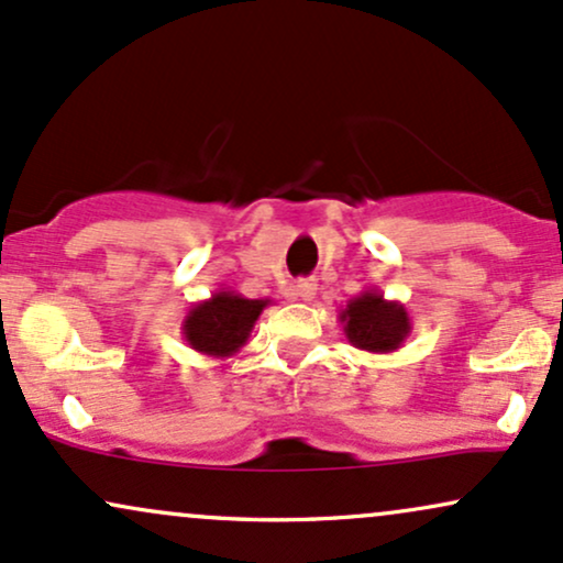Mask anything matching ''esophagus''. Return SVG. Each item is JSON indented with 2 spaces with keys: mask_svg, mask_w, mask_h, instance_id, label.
<instances>
[{
  "mask_svg": "<svg viewBox=\"0 0 563 563\" xmlns=\"http://www.w3.org/2000/svg\"><path fill=\"white\" fill-rule=\"evenodd\" d=\"M314 294H317V286L311 280H301L299 286H296V296H299L301 301H311L314 299Z\"/></svg>",
  "mask_w": 563,
  "mask_h": 563,
  "instance_id": "1",
  "label": "esophagus"
}]
</instances>
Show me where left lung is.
Here are the masks:
<instances>
[{"instance_id":"obj_1","label":"left lung","mask_w":563,"mask_h":563,"mask_svg":"<svg viewBox=\"0 0 563 563\" xmlns=\"http://www.w3.org/2000/svg\"><path fill=\"white\" fill-rule=\"evenodd\" d=\"M338 320L343 324L349 343L369 354H393L411 333L409 311L401 301H388L377 288H367L341 309Z\"/></svg>"}]
</instances>
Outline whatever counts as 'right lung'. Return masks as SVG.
<instances>
[{
    "instance_id": "right-lung-1",
    "label": "right lung",
    "mask_w": 563,
    "mask_h": 563,
    "mask_svg": "<svg viewBox=\"0 0 563 563\" xmlns=\"http://www.w3.org/2000/svg\"><path fill=\"white\" fill-rule=\"evenodd\" d=\"M269 299H246L220 288L207 301L194 303L183 320V338L194 351L212 358H228L246 346L256 320Z\"/></svg>"
}]
</instances>
